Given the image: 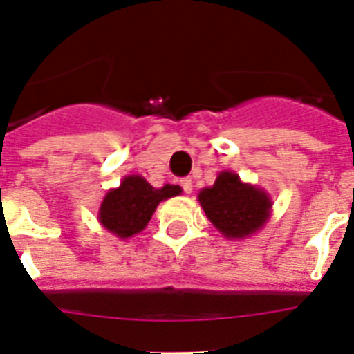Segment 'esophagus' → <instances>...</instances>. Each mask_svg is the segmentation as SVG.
<instances>
[{
  "mask_svg": "<svg viewBox=\"0 0 354 354\" xmlns=\"http://www.w3.org/2000/svg\"><path fill=\"white\" fill-rule=\"evenodd\" d=\"M180 186H183L184 193H187V195H189V193H193V180L192 179H183L180 180Z\"/></svg>",
  "mask_w": 354,
  "mask_h": 354,
  "instance_id": "1",
  "label": "esophagus"
}]
</instances>
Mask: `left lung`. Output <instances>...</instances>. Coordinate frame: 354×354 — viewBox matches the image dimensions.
I'll return each instance as SVG.
<instances>
[{
  "mask_svg": "<svg viewBox=\"0 0 354 354\" xmlns=\"http://www.w3.org/2000/svg\"><path fill=\"white\" fill-rule=\"evenodd\" d=\"M198 202L216 230L227 239H246L266 227L271 218L270 193L241 180L236 171L223 170L212 186L198 192Z\"/></svg>",
  "mask_w": 354,
  "mask_h": 354,
  "instance_id": "1",
  "label": "left lung"
}]
</instances>
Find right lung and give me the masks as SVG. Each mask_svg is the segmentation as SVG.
<instances>
[{
    "mask_svg": "<svg viewBox=\"0 0 354 354\" xmlns=\"http://www.w3.org/2000/svg\"><path fill=\"white\" fill-rule=\"evenodd\" d=\"M180 186L165 184L156 189L142 175L124 177L118 187H111L104 195L97 220L118 239H129L149 225L150 218L162 200L180 195Z\"/></svg>",
    "mask_w": 354,
    "mask_h": 354,
    "instance_id": "1",
    "label": "right lung"
}]
</instances>
